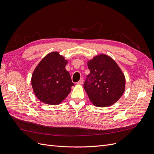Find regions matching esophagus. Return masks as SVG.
<instances>
[{
    "instance_id": "1",
    "label": "esophagus",
    "mask_w": 154,
    "mask_h": 154,
    "mask_svg": "<svg viewBox=\"0 0 154 154\" xmlns=\"http://www.w3.org/2000/svg\"><path fill=\"white\" fill-rule=\"evenodd\" d=\"M83 78H81L80 80H79V82L77 83V84L78 85H81V84H83Z\"/></svg>"
}]
</instances>
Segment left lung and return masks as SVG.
Masks as SVG:
<instances>
[{
  "mask_svg": "<svg viewBox=\"0 0 154 154\" xmlns=\"http://www.w3.org/2000/svg\"><path fill=\"white\" fill-rule=\"evenodd\" d=\"M90 70L84 89L90 101L97 107L114 105L125 91V77L122 69L109 56L100 54L87 62Z\"/></svg>",
  "mask_w": 154,
  "mask_h": 154,
  "instance_id": "obj_1",
  "label": "left lung"
}]
</instances>
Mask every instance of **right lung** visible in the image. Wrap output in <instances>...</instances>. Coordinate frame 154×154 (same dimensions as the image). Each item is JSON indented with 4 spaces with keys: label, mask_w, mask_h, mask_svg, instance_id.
<instances>
[{
    "label": "right lung",
    "mask_w": 154,
    "mask_h": 154,
    "mask_svg": "<svg viewBox=\"0 0 154 154\" xmlns=\"http://www.w3.org/2000/svg\"><path fill=\"white\" fill-rule=\"evenodd\" d=\"M68 61L58 52L48 54L35 69L31 76L34 94L40 101L57 105L66 98L74 85L66 69Z\"/></svg>",
    "instance_id": "obj_1"
}]
</instances>
